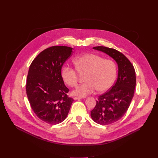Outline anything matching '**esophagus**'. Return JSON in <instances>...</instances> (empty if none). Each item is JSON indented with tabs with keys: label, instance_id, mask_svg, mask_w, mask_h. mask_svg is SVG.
<instances>
[{
	"label": "esophagus",
	"instance_id": "34e87169",
	"mask_svg": "<svg viewBox=\"0 0 158 158\" xmlns=\"http://www.w3.org/2000/svg\"><path fill=\"white\" fill-rule=\"evenodd\" d=\"M84 98L83 97H74V100H77V99H82Z\"/></svg>",
	"mask_w": 158,
	"mask_h": 158
}]
</instances>
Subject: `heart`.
Here are the masks:
<instances>
[{
  "label": "heart",
  "mask_w": 158,
  "mask_h": 158,
  "mask_svg": "<svg viewBox=\"0 0 158 158\" xmlns=\"http://www.w3.org/2000/svg\"><path fill=\"white\" fill-rule=\"evenodd\" d=\"M76 68L64 65L62 69V77L64 82L71 87H75L79 81V73L85 74V82L73 91L74 95L84 97L98 90L104 92L113 85L117 76V66L110 59L89 53L82 55L74 60Z\"/></svg>",
  "instance_id": "1"
}]
</instances>
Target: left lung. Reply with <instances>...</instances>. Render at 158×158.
<instances>
[{"label": "left lung", "instance_id": "obj_1", "mask_svg": "<svg viewBox=\"0 0 158 158\" xmlns=\"http://www.w3.org/2000/svg\"><path fill=\"white\" fill-rule=\"evenodd\" d=\"M93 49L105 52L113 58L118 65L116 82L109 91L99 96L96 106L91 111L94 122L109 125L119 121L127 112L136 87V72L130 60L119 51L104 46H97Z\"/></svg>", "mask_w": 158, "mask_h": 158}]
</instances>
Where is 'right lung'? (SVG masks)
I'll use <instances>...</instances> for the list:
<instances>
[{"label":"right lung","instance_id":"obj_1","mask_svg":"<svg viewBox=\"0 0 158 158\" xmlns=\"http://www.w3.org/2000/svg\"><path fill=\"white\" fill-rule=\"evenodd\" d=\"M67 46H52L40 52L32 62L27 77L26 93L35 115L50 124L62 122L74 99L61 76L65 61L73 52Z\"/></svg>","mask_w":158,"mask_h":158}]
</instances>
